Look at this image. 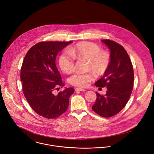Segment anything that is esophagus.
<instances>
[{
	"label": "esophagus",
	"mask_w": 154,
	"mask_h": 154,
	"mask_svg": "<svg viewBox=\"0 0 154 154\" xmlns=\"http://www.w3.org/2000/svg\"><path fill=\"white\" fill-rule=\"evenodd\" d=\"M76 91H81V92H85L86 90L84 89H81V88H76L75 89Z\"/></svg>",
	"instance_id": "34e87169"
}]
</instances>
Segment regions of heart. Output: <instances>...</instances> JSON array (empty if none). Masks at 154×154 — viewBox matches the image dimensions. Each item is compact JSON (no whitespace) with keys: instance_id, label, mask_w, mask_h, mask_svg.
<instances>
[{"instance_id":"heart-1","label":"heart","mask_w":154,"mask_h":154,"mask_svg":"<svg viewBox=\"0 0 154 154\" xmlns=\"http://www.w3.org/2000/svg\"><path fill=\"white\" fill-rule=\"evenodd\" d=\"M65 51L59 57V63L61 70L65 73H70L75 68V59L88 60V68L98 75L103 74L108 67L110 56L100 47L91 42H80ZM92 73H76L70 78V82L73 86L86 88L94 81Z\"/></svg>"}]
</instances>
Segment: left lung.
Returning a JSON list of instances; mask_svg holds the SVG:
<instances>
[{"label": "left lung", "instance_id": "8db88e82", "mask_svg": "<svg viewBox=\"0 0 154 154\" xmlns=\"http://www.w3.org/2000/svg\"><path fill=\"white\" fill-rule=\"evenodd\" d=\"M110 50V62L103 76L95 83L98 88H107L106 94L96 92L97 99L92 106L98 115L110 117L120 112L130 97L134 81L133 66L123 46L110 40H102Z\"/></svg>", "mask_w": 154, "mask_h": 154}]
</instances>
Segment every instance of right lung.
Returning <instances> with one entry per match:
<instances>
[{
	"label": "right lung",
	"mask_w": 154,
	"mask_h": 154,
	"mask_svg": "<svg viewBox=\"0 0 154 154\" xmlns=\"http://www.w3.org/2000/svg\"><path fill=\"white\" fill-rule=\"evenodd\" d=\"M72 42H42L27 53L21 70L24 95L32 109L47 119L56 118L64 113L74 93L72 88L58 94L54 91L64 86L56 65L58 53Z\"/></svg>",
	"instance_id": "1"
}]
</instances>
